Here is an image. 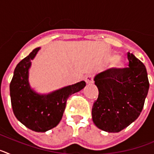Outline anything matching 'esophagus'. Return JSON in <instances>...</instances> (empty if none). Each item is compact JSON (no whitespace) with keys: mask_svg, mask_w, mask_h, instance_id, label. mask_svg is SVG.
Returning <instances> with one entry per match:
<instances>
[{"mask_svg":"<svg viewBox=\"0 0 154 154\" xmlns=\"http://www.w3.org/2000/svg\"><path fill=\"white\" fill-rule=\"evenodd\" d=\"M85 81L87 84L92 83L93 82V75L92 74H88L85 75Z\"/></svg>","mask_w":154,"mask_h":154,"instance_id":"34e87169","label":"esophagus"}]
</instances>
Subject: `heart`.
<instances>
[{
  "mask_svg": "<svg viewBox=\"0 0 154 154\" xmlns=\"http://www.w3.org/2000/svg\"><path fill=\"white\" fill-rule=\"evenodd\" d=\"M113 66L116 68H117V69H121V68L123 66V64L120 59H119V58H116L113 62Z\"/></svg>",
  "mask_w": 154,
  "mask_h": 154,
  "instance_id": "heart-1",
  "label": "heart"
}]
</instances>
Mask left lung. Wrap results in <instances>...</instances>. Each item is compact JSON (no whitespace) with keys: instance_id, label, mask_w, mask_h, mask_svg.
Returning <instances> with one entry per match:
<instances>
[{"instance_id":"8db88e82","label":"left lung","mask_w":154,"mask_h":154,"mask_svg":"<svg viewBox=\"0 0 154 154\" xmlns=\"http://www.w3.org/2000/svg\"><path fill=\"white\" fill-rule=\"evenodd\" d=\"M129 67L111 68L96 75L99 89L92 109V121L109 133L123 130L140 116L149 83L145 65L132 53H127Z\"/></svg>"}]
</instances>
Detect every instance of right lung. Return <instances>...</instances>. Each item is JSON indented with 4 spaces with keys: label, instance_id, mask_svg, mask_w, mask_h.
<instances>
[{
    "label": "right lung",
    "instance_id": "obj_1",
    "mask_svg": "<svg viewBox=\"0 0 154 154\" xmlns=\"http://www.w3.org/2000/svg\"><path fill=\"white\" fill-rule=\"evenodd\" d=\"M39 49L40 48L34 49L17 65L10 83V95L16 118L30 130L45 132L59 123L68 98L83 89L85 82L82 81L45 96L31 90L28 80V69L31 60Z\"/></svg>",
    "mask_w": 154,
    "mask_h": 154
}]
</instances>
